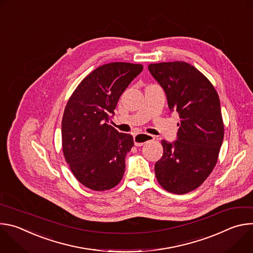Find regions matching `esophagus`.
Wrapping results in <instances>:
<instances>
[{
    "instance_id": "esophagus-1",
    "label": "esophagus",
    "mask_w": 253,
    "mask_h": 253,
    "mask_svg": "<svg viewBox=\"0 0 253 253\" xmlns=\"http://www.w3.org/2000/svg\"><path fill=\"white\" fill-rule=\"evenodd\" d=\"M154 140V136L147 133H138L134 135V144L135 146H143L149 141Z\"/></svg>"
}]
</instances>
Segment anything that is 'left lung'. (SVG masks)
<instances>
[{"mask_svg": "<svg viewBox=\"0 0 253 253\" xmlns=\"http://www.w3.org/2000/svg\"><path fill=\"white\" fill-rule=\"evenodd\" d=\"M148 69L165 91L170 111L181 119L177 140L161 141L157 181L171 193H188L204 182L218 159L224 137L219 97L211 82L186 62L150 64Z\"/></svg>", "mask_w": 253, "mask_h": 253, "instance_id": "8db88e82", "label": "left lung"}]
</instances>
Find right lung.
<instances>
[{
    "mask_svg": "<svg viewBox=\"0 0 253 253\" xmlns=\"http://www.w3.org/2000/svg\"><path fill=\"white\" fill-rule=\"evenodd\" d=\"M142 70L140 64L124 62L102 65L83 79L65 107L64 157L78 181L92 190H109L124 175L133 137L108 123L120 96Z\"/></svg>",
    "mask_w": 253,
    "mask_h": 253,
    "instance_id": "obj_1",
    "label": "right lung"
}]
</instances>
